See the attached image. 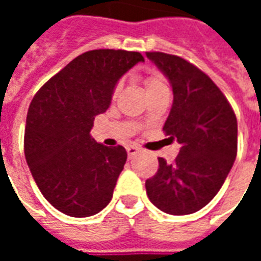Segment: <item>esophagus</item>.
Returning <instances> with one entry per match:
<instances>
[{
	"label": "esophagus",
	"mask_w": 261,
	"mask_h": 261,
	"mask_svg": "<svg viewBox=\"0 0 261 261\" xmlns=\"http://www.w3.org/2000/svg\"><path fill=\"white\" fill-rule=\"evenodd\" d=\"M138 151H140V149H138V147H136V145H128V147H127V153H128L130 158L133 155H136Z\"/></svg>",
	"instance_id": "1"
}]
</instances>
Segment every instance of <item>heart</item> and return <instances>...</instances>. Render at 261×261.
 I'll return each instance as SVG.
<instances>
[{
    "label": "heart",
    "mask_w": 261,
    "mask_h": 261,
    "mask_svg": "<svg viewBox=\"0 0 261 261\" xmlns=\"http://www.w3.org/2000/svg\"><path fill=\"white\" fill-rule=\"evenodd\" d=\"M144 82H145V88H147L148 93H152V92L161 91V89H165V88H166L164 78L159 74H156V72H148V74L145 75V78H144ZM119 85L114 88V95L119 92Z\"/></svg>",
    "instance_id": "1"
}]
</instances>
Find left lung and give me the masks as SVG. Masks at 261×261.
Here are the masks:
<instances>
[{"mask_svg": "<svg viewBox=\"0 0 261 261\" xmlns=\"http://www.w3.org/2000/svg\"><path fill=\"white\" fill-rule=\"evenodd\" d=\"M147 57L169 80L173 105L164 131L177 140L173 164L159 158L158 172L145 181L153 205L172 215L205 207L224 185L238 152V121L229 102L201 69L173 54Z\"/></svg>", "mask_w": 261, "mask_h": 261, "instance_id": "1", "label": "left lung"}]
</instances>
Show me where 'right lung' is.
Segmentation results:
<instances>
[{"instance_id": "1", "label": "right lung", "mask_w": 261, "mask_h": 261, "mask_svg": "<svg viewBox=\"0 0 261 261\" xmlns=\"http://www.w3.org/2000/svg\"><path fill=\"white\" fill-rule=\"evenodd\" d=\"M144 61L138 51L91 50L39 89L25 127V158L37 187L69 217H91L108 205L127 152L91 137L93 120L110 106L123 75Z\"/></svg>"}]
</instances>
